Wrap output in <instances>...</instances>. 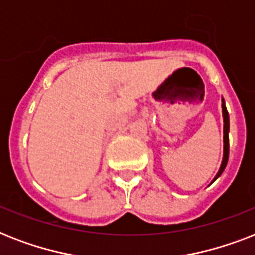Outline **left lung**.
Segmentation results:
<instances>
[{
	"mask_svg": "<svg viewBox=\"0 0 255 255\" xmlns=\"http://www.w3.org/2000/svg\"><path fill=\"white\" fill-rule=\"evenodd\" d=\"M222 116H224V159H222L221 168L218 170L217 176L214 177V180L221 176V173L225 169L226 164H228V159H229V114H228L224 99H222Z\"/></svg>",
	"mask_w": 255,
	"mask_h": 255,
	"instance_id": "1",
	"label": "left lung"
}]
</instances>
